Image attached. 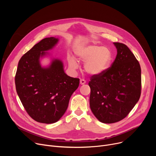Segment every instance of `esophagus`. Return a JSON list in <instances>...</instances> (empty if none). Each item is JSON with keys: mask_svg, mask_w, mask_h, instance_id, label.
<instances>
[{"mask_svg": "<svg viewBox=\"0 0 156 156\" xmlns=\"http://www.w3.org/2000/svg\"><path fill=\"white\" fill-rule=\"evenodd\" d=\"M85 83H86V81L84 79H81L80 80V84L81 85H84Z\"/></svg>", "mask_w": 156, "mask_h": 156, "instance_id": "obj_1", "label": "esophagus"}]
</instances>
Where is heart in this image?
I'll list each match as a JSON object with an SVG mask.
<instances>
[{
  "label": "heart",
  "mask_w": 156,
  "mask_h": 156,
  "mask_svg": "<svg viewBox=\"0 0 156 156\" xmlns=\"http://www.w3.org/2000/svg\"><path fill=\"white\" fill-rule=\"evenodd\" d=\"M78 60L85 61L84 68L91 75H99L107 70L111 63L112 52L109 47L95 44L80 47L75 51ZM69 67L76 69L78 67L77 61L71 56H68Z\"/></svg>",
  "instance_id": "heart-1"
}]
</instances>
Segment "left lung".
<instances>
[{
  "instance_id": "obj_1",
  "label": "left lung",
  "mask_w": 156,
  "mask_h": 156,
  "mask_svg": "<svg viewBox=\"0 0 156 156\" xmlns=\"http://www.w3.org/2000/svg\"><path fill=\"white\" fill-rule=\"evenodd\" d=\"M117 55L111 66L99 75H93L90 106L94 116L104 123H114L126 118L141 95L140 64L124 44L114 42Z\"/></svg>"
}]
</instances>
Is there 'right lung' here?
Segmentation results:
<instances>
[{
    "label": "right lung",
    "mask_w": 156,
    "mask_h": 156,
    "mask_svg": "<svg viewBox=\"0 0 156 156\" xmlns=\"http://www.w3.org/2000/svg\"><path fill=\"white\" fill-rule=\"evenodd\" d=\"M57 42V38L48 37L35 44L21 57L15 76L16 92L24 108L42 123H54L63 116L80 83L79 78L64 73L60 60L52 61L48 68L41 66L40 57Z\"/></svg>",
    "instance_id": "add662e5"
}]
</instances>
